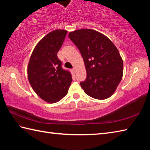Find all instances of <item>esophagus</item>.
<instances>
[{
	"label": "esophagus",
	"instance_id": "obj_1",
	"mask_svg": "<svg viewBox=\"0 0 150 150\" xmlns=\"http://www.w3.org/2000/svg\"><path fill=\"white\" fill-rule=\"evenodd\" d=\"M72 71L74 72V73H75L76 72V69H75V68H73V69H72Z\"/></svg>",
	"mask_w": 150,
	"mask_h": 150
}]
</instances>
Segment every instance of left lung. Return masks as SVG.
<instances>
[{
  "mask_svg": "<svg viewBox=\"0 0 150 150\" xmlns=\"http://www.w3.org/2000/svg\"><path fill=\"white\" fill-rule=\"evenodd\" d=\"M68 37L80 51L86 69V78L80 82L82 88L96 99L110 97L123 74V61L117 47L108 37L93 30H76Z\"/></svg>",
  "mask_w": 150,
  "mask_h": 150,
  "instance_id": "left-lung-1",
  "label": "left lung"
}]
</instances>
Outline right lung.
I'll list each match as a JSON object with an SVG mask.
<instances>
[{
  "label": "right lung",
  "mask_w": 150,
  "mask_h": 150,
  "mask_svg": "<svg viewBox=\"0 0 150 150\" xmlns=\"http://www.w3.org/2000/svg\"><path fill=\"white\" fill-rule=\"evenodd\" d=\"M68 31L57 30L37 44L28 67V77L35 92L46 102H58L68 93L71 74L64 69L57 57Z\"/></svg>",
  "instance_id": "1"
}]
</instances>
